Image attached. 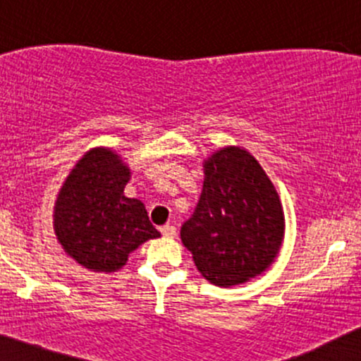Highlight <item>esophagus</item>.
<instances>
[{
	"label": "esophagus",
	"instance_id": "obj_1",
	"mask_svg": "<svg viewBox=\"0 0 361 361\" xmlns=\"http://www.w3.org/2000/svg\"><path fill=\"white\" fill-rule=\"evenodd\" d=\"M161 234L164 235V238H176V227L175 226H163L161 227Z\"/></svg>",
	"mask_w": 361,
	"mask_h": 361
}]
</instances>
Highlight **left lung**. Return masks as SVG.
Listing matches in <instances>:
<instances>
[{
	"mask_svg": "<svg viewBox=\"0 0 361 361\" xmlns=\"http://www.w3.org/2000/svg\"><path fill=\"white\" fill-rule=\"evenodd\" d=\"M204 188L181 243L217 287L250 281L271 267L285 238L275 185L250 151L224 146L204 159Z\"/></svg>",
	"mask_w": 361,
	"mask_h": 361,
	"instance_id": "left-lung-1",
	"label": "left lung"
}]
</instances>
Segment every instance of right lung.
Wrapping results in <instances>:
<instances>
[{
	"mask_svg": "<svg viewBox=\"0 0 361 361\" xmlns=\"http://www.w3.org/2000/svg\"><path fill=\"white\" fill-rule=\"evenodd\" d=\"M130 168L111 147L86 151L66 176L54 204V233L69 258L93 273H115L159 231L146 207L123 188Z\"/></svg>",
	"mask_w": 361,
	"mask_h": 361,
	"instance_id": "obj_1",
	"label": "right lung"
}]
</instances>
